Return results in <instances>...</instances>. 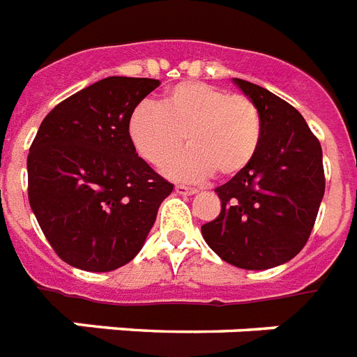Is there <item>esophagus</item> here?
Returning a JSON list of instances; mask_svg holds the SVG:
<instances>
[{
    "label": "esophagus",
    "instance_id": "obj_1",
    "mask_svg": "<svg viewBox=\"0 0 357 357\" xmlns=\"http://www.w3.org/2000/svg\"><path fill=\"white\" fill-rule=\"evenodd\" d=\"M175 192L178 193V195H193V193H197V190L195 188L182 186V184H178V186H175Z\"/></svg>",
    "mask_w": 357,
    "mask_h": 357
}]
</instances>
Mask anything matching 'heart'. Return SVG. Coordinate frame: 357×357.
<instances>
[{
	"instance_id": "b5f03b06",
	"label": "heart",
	"mask_w": 357,
	"mask_h": 357,
	"mask_svg": "<svg viewBox=\"0 0 357 357\" xmlns=\"http://www.w3.org/2000/svg\"><path fill=\"white\" fill-rule=\"evenodd\" d=\"M132 147L151 165H162L186 139L188 149L164 171L173 181H204L218 171L232 176L252 162L261 142V116L252 99L202 81L169 88L160 105L144 101L127 121Z\"/></svg>"
}]
</instances>
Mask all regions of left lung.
<instances>
[{"instance_id":"obj_1","label":"left lung","mask_w":357,"mask_h":357,"mask_svg":"<svg viewBox=\"0 0 357 357\" xmlns=\"http://www.w3.org/2000/svg\"><path fill=\"white\" fill-rule=\"evenodd\" d=\"M261 116L258 153L243 171L215 188L221 213L201 232L221 259L261 271L295 258L306 245L324 195L323 149L289 102L234 79Z\"/></svg>"}]
</instances>
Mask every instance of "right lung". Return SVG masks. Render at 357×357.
<instances>
[{
    "label": "right lung",
    "mask_w": 357,
    "mask_h": 357,
    "mask_svg": "<svg viewBox=\"0 0 357 357\" xmlns=\"http://www.w3.org/2000/svg\"><path fill=\"white\" fill-rule=\"evenodd\" d=\"M160 81L107 77L44 118L27 156L29 204L59 258L107 273L144 247L173 184L139 158L127 132L134 107Z\"/></svg>",
    "instance_id": "1"
}]
</instances>
